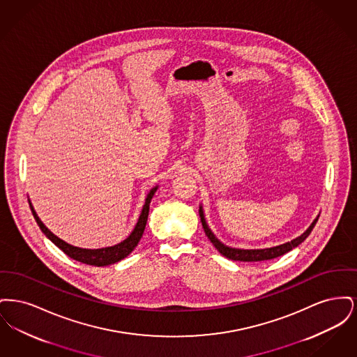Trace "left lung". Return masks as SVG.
Returning a JSON list of instances; mask_svg holds the SVG:
<instances>
[{"label": "left lung", "mask_w": 357, "mask_h": 357, "mask_svg": "<svg viewBox=\"0 0 357 357\" xmlns=\"http://www.w3.org/2000/svg\"><path fill=\"white\" fill-rule=\"evenodd\" d=\"M199 217L201 222L204 226V233L207 238L211 241V243L215 246V249L221 253L223 257L233 259V261H243V262H257V261H266V259H273L277 258L280 255H284L285 253L290 252L291 249L297 248L300 243H303L305 241L306 237L312 233L316 222L319 220L320 215H317L314 218V221L310 223V226L306 229L305 231L300 236V237L291 239L290 242H285L282 245H277L273 248H265V249H239V248H231L225 245L218 238L215 237V234L211 231V229L208 227L206 218H204V207L202 204H199Z\"/></svg>", "instance_id": "1"}]
</instances>
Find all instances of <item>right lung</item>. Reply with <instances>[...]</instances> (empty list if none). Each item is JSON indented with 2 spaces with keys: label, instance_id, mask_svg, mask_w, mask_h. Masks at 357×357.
<instances>
[{
  "label": "right lung",
  "instance_id": "obj_1",
  "mask_svg": "<svg viewBox=\"0 0 357 357\" xmlns=\"http://www.w3.org/2000/svg\"><path fill=\"white\" fill-rule=\"evenodd\" d=\"M158 185L153 187L146 199H144V204H143V208H142V213L139 215V220L136 222L135 227L132 230V233L126 238L124 241H121L119 243L114 245V246H107V248H100V249H84V248H77V246H73L68 242L63 241L61 238L54 236L52 233L51 230L43 223V221L38 218L36 210H34L33 204L29 201V206H31V210H32V214H33L34 220L37 222V225L40 226L41 231L47 236V237L51 239L52 242L59 248L61 249L66 255L79 261V262H83L86 265H93V266H107V265H111V264H115V262H119L123 258H126L127 255H130L140 241V238L144 233V229H146V223H147V218H149V211H150V204H151V199H153V194L156 192L158 190Z\"/></svg>",
  "mask_w": 357,
  "mask_h": 357
}]
</instances>
